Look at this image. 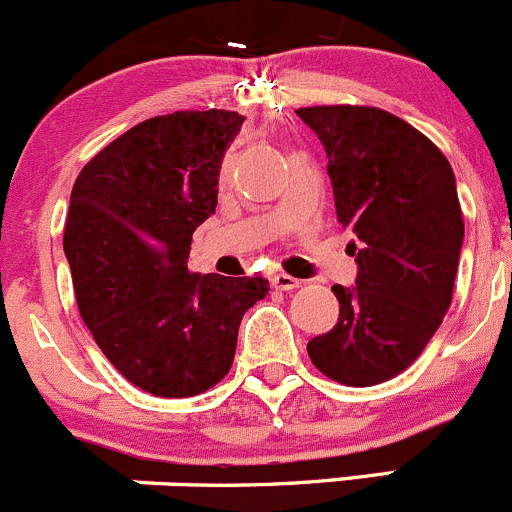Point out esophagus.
<instances>
[{
	"label": "esophagus",
	"instance_id": "esophagus-1",
	"mask_svg": "<svg viewBox=\"0 0 512 512\" xmlns=\"http://www.w3.org/2000/svg\"><path fill=\"white\" fill-rule=\"evenodd\" d=\"M271 284H274V289H279V291H294V289H299L301 281L294 279V276H289V274H276L274 279H271Z\"/></svg>",
	"mask_w": 512,
	"mask_h": 512
}]
</instances>
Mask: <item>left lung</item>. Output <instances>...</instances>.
<instances>
[{
    "label": "left lung",
    "instance_id": "1",
    "mask_svg": "<svg viewBox=\"0 0 512 512\" xmlns=\"http://www.w3.org/2000/svg\"><path fill=\"white\" fill-rule=\"evenodd\" d=\"M329 158L337 218L357 236V286H332L339 321L306 344L321 374L372 387L405 372L447 314L460 264L455 173L427 135L367 105L296 110Z\"/></svg>",
    "mask_w": 512,
    "mask_h": 512
}]
</instances>
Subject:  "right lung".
<instances>
[{
  "label": "right lung",
  "instance_id": "right-lung-1",
  "mask_svg": "<svg viewBox=\"0 0 512 512\" xmlns=\"http://www.w3.org/2000/svg\"><path fill=\"white\" fill-rule=\"evenodd\" d=\"M243 120L216 107L143 120L72 186L62 246L82 321L110 364L155 397H196L221 382L243 314L269 294L261 276L188 269Z\"/></svg>",
  "mask_w": 512,
  "mask_h": 512
}]
</instances>
